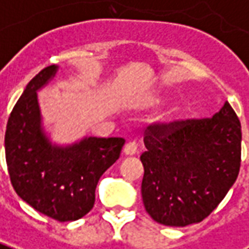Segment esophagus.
Returning a JSON list of instances; mask_svg holds the SVG:
<instances>
[{"label":"esophagus","mask_w":249,"mask_h":249,"mask_svg":"<svg viewBox=\"0 0 249 249\" xmlns=\"http://www.w3.org/2000/svg\"><path fill=\"white\" fill-rule=\"evenodd\" d=\"M125 155H135L138 153V143L136 142H128L124 147Z\"/></svg>","instance_id":"obj_1"}]
</instances>
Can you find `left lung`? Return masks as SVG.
Returning <instances> with one entry per match:
<instances>
[{"label":"left lung","instance_id":"8db88e82","mask_svg":"<svg viewBox=\"0 0 249 249\" xmlns=\"http://www.w3.org/2000/svg\"><path fill=\"white\" fill-rule=\"evenodd\" d=\"M144 144L142 197L154 221L166 226L202 222L240 172L241 124L229 102L213 117L150 124Z\"/></svg>","mask_w":249,"mask_h":249}]
</instances>
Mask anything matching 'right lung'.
I'll list each match as a JSON object with an SVG mask.
<instances>
[{
	"label": "right lung",
	"instance_id": "add662e5",
	"mask_svg": "<svg viewBox=\"0 0 249 249\" xmlns=\"http://www.w3.org/2000/svg\"><path fill=\"white\" fill-rule=\"evenodd\" d=\"M55 71V65L43 68L15 105L5 132V157L16 194L32 209L68 222L94 207L96 184L120 158L125 140L89 138L65 148L52 146L40 128L36 91Z\"/></svg>",
	"mask_w": 249,
	"mask_h": 249
}]
</instances>
